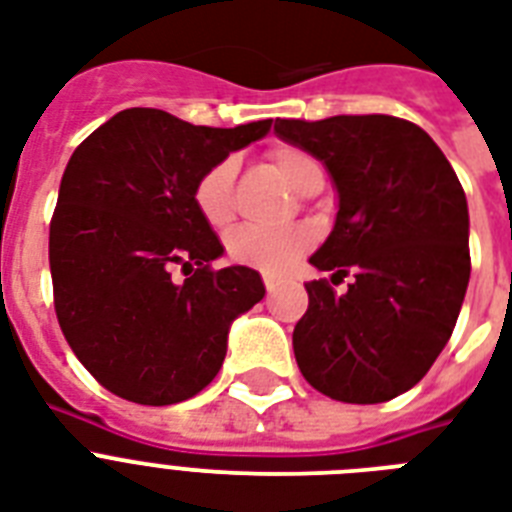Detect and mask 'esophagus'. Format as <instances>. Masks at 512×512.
Returning a JSON list of instances; mask_svg holds the SVG:
<instances>
[{"instance_id": "34e87169", "label": "esophagus", "mask_w": 512, "mask_h": 512, "mask_svg": "<svg viewBox=\"0 0 512 512\" xmlns=\"http://www.w3.org/2000/svg\"><path fill=\"white\" fill-rule=\"evenodd\" d=\"M263 281H265V289H268V295H273V292L279 289V279H276V276H271V273H265Z\"/></svg>"}]
</instances>
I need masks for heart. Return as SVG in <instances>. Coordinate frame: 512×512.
<instances>
[{"instance_id": "obj_1", "label": "heart", "mask_w": 512, "mask_h": 512, "mask_svg": "<svg viewBox=\"0 0 512 512\" xmlns=\"http://www.w3.org/2000/svg\"><path fill=\"white\" fill-rule=\"evenodd\" d=\"M273 164L295 191L303 193L308 185L321 175V164L303 148L284 146L273 151ZM233 185H236V159L225 156L215 162L204 175L196 180L193 188V204L199 215L212 228H225L233 220ZM311 244V233L297 225L287 228H257V225H241L228 236L225 249L231 260L265 273L287 271L297 257L303 255Z\"/></svg>"}]
</instances>
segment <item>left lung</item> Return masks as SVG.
Wrapping results in <instances>:
<instances>
[{"label":"left lung","instance_id":"obj_1","mask_svg":"<svg viewBox=\"0 0 512 512\" xmlns=\"http://www.w3.org/2000/svg\"><path fill=\"white\" fill-rule=\"evenodd\" d=\"M273 132L316 156L337 188L335 228L311 265L308 311L292 332L300 372L324 396L382 404L428 374L452 337L470 279L468 199L452 164L396 116L276 119Z\"/></svg>","mask_w":512,"mask_h":512}]
</instances>
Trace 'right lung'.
<instances>
[{
  "label": "right lung",
  "mask_w": 512,
  "mask_h": 512,
  "mask_svg": "<svg viewBox=\"0 0 512 512\" xmlns=\"http://www.w3.org/2000/svg\"><path fill=\"white\" fill-rule=\"evenodd\" d=\"M271 122L217 130L127 108L68 159L50 223L55 313L84 369L119 398L167 406L196 396L223 366L233 321L263 300L247 265L212 271L223 244L193 188Z\"/></svg>",
  "instance_id": "right-lung-1"
}]
</instances>
